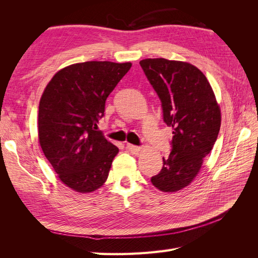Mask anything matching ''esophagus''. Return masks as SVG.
<instances>
[{
    "label": "esophagus",
    "instance_id": "obj_1",
    "mask_svg": "<svg viewBox=\"0 0 258 258\" xmlns=\"http://www.w3.org/2000/svg\"><path fill=\"white\" fill-rule=\"evenodd\" d=\"M126 148H127L129 152L134 153V154H138L140 151H141V147L137 146V145H134V144H130V143H127Z\"/></svg>",
    "mask_w": 258,
    "mask_h": 258
}]
</instances>
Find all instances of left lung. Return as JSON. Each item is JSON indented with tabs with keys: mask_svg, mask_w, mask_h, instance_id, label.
I'll return each mask as SVG.
<instances>
[{
	"mask_svg": "<svg viewBox=\"0 0 258 258\" xmlns=\"http://www.w3.org/2000/svg\"><path fill=\"white\" fill-rule=\"evenodd\" d=\"M140 66L157 93L162 118L172 127L171 152L152 184L174 192L196 177L204 158L212 150L221 128V110L207 77L183 61L144 59Z\"/></svg>",
	"mask_w": 258,
	"mask_h": 258,
	"instance_id": "obj_1",
	"label": "left lung"
}]
</instances>
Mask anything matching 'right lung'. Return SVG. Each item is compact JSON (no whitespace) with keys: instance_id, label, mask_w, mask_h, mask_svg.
I'll use <instances>...</instances> for the list:
<instances>
[{"instance_id":"add662e5","label":"right lung","mask_w":258,"mask_h":258,"mask_svg":"<svg viewBox=\"0 0 258 258\" xmlns=\"http://www.w3.org/2000/svg\"><path fill=\"white\" fill-rule=\"evenodd\" d=\"M130 68V62H82L60 70L46 86L38 106V140L70 188L90 192L106 181L118 147L98 123L107 97Z\"/></svg>"}]
</instances>
